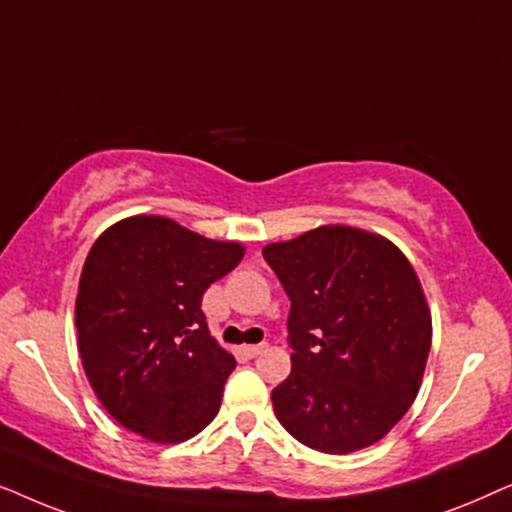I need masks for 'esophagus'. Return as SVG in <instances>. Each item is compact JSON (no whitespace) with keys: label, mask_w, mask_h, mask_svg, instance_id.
I'll list each match as a JSON object with an SVG mask.
<instances>
[{"label":"esophagus","mask_w":512,"mask_h":512,"mask_svg":"<svg viewBox=\"0 0 512 512\" xmlns=\"http://www.w3.org/2000/svg\"><path fill=\"white\" fill-rule=\"evenodd\" d=\"M265 349H268V345H265V342H261V345H244L242 347V352L249 356V359H254V356H258L261 352H265Z\"/></svg>","instance_id":"obj_1"}]
</instances>
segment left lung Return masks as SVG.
Listing matches in <instances>:
<instances>
[{"mask_svg":"<svg viewBox=\"0 0 512 512\" xmlns=\"http://www.w3.org/2000/svg\"><path fill=\"white\" fill-rule=\"evenodd\" d=\"M291 300V375L272 389L300 443L347 454L377 443L412 401L431 349V312L387 237L321 226L263 249Z\"/></svg>","mask_w":512,"mask_h":512,"instance_id":"left-lung-1","label":"left lung"}]
</instances>
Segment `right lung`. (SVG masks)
<instances>
[{"label": "right lung", "instance_id": "obj_1", "mask_svg": "<svg viewBox=\"0 0 512 512\" xmlns=\"http://www.w3.org/2000/svg\"><path fill=\"white\" fill-rule=\"evenodd\" d=\"M242 256V244L165 216H130L97 237L76 296L79 354L125 429L174 445L216 417L235 359L209 335L202 296Z\"/></svg>", "mask_w": 512, "mask_h": 512}]
</instances>
